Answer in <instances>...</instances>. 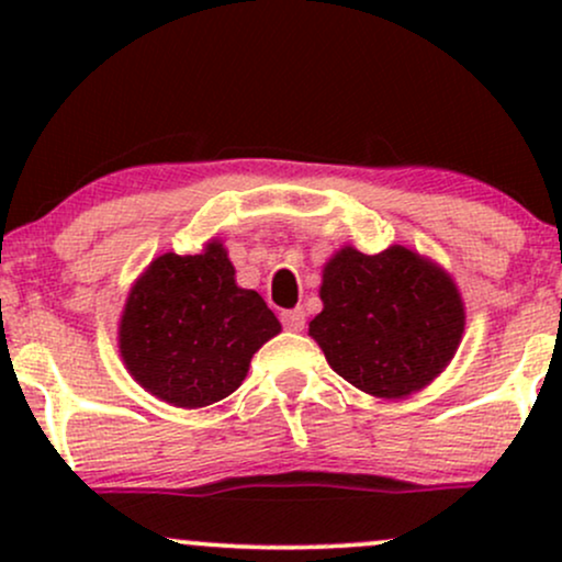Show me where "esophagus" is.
<instances>
[{"mask_svg":"<svg viewBox=\"0 0 562 562\" xmlns=\"http://www.w3.org/2000/svg\"><path fill=\"white\" fill-rule=\"evenodd\" d=\"M280 319L288 330L301 333L303 325H306V312H303V308H288V312H282Z\"/></svg>","mask_w":562,"mask_h":562,"instance_id":"34e87169","label":"esophagus"}]
</instances>
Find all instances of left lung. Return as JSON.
Returning a JSON list of instances; mask_svg holds the SVG:
<instances>
[{
  "label": "left lung",
  "mask_w": 562,
  "mask_h": 562,
  "mask_svg": "<svg viewBox=\"0 0 562 562\" xmlns=\"http://www.w3.org/2000/svg\"><path fill=\"white\" fill-rule=\"evenodd\" d=\"M319 299L308 335L340 378L378 398L425 389L451 362L465 330L454 280L404 245L375 256L340 248L325 263Z\"/></svg>",
  "instance_id": "obj_1"
}]
</instances>
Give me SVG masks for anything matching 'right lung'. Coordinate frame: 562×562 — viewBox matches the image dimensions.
<instances>
[{
    "label": "right lung",
    "instance_id": "add662e5",
    "mask_svg": "<svg viewBox=\"0 0 562 562\" xmlns=\"http://www.w3.org/2000/svg\"><path fill=\"white\" fill-rule=\"evenodd\" d=\"M280 330L261 295L235 282L224 245L211 240L203 254H164L145 269L121 314L119 348L142 389L198 409L227 398Z\"/></svg>",
    "mask_w": 562,
    "mask_h": 562
}]
</instances>
